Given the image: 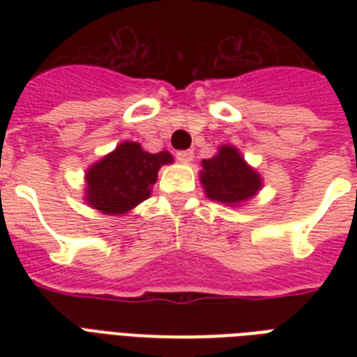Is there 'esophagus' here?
Instances as JSON below:
<instances>
[{
  "mask_svg": "<svg viewBox=\"0 0 357 357\" xmlns=\"http://www.w3.org/2000/svg\"><path fill=\"white\" fill-rule=\"evenodd\" d=\"M192 157H195V151L192 150H179L178 153H176V159L181 162H189L192 161Z\"/></svg>",
  "mask_w": 357,
  "mask_h": 357,
  "instance_id": "obj_1",
  "label": "esophagus"
}]
</instances>
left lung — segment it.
<instances>
[{
  "label": "left lung",
  "instance_id": "left-lung-1",
  "mask_svg": "<svg viewBox=\"0 0 357 357\" xmlns=\"http://www.w3.org/2000/svg\"><path fill=\"white\" fill-rule=\"evenodd\" d=\"M202 185L211 200L238 204L259 190L261 179L231 146H222L218 155L202 162Z\"/></svg>",
  "mask_w": 357,
  "mask_h": 357
}]
</instances>
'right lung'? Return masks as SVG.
<instances>
[{
	"label": "right lung",
	"mask_w": 357,
	"mask_h": 357,
	"mask_svg": "<svg viewBox=\"0 0 357 357\" xmlns=\"http://www.w3.org/2000/svg\"><path fill=\"white\" fill-rule=\"evenodd\" d=\"M172 162L168 151L148 153L137 142L122 144L86 172V202L107 215H122L150 196L157 172Z\"/></svg>",
	"instance_id": "obj_1"
}]
</instances>
